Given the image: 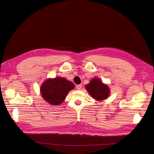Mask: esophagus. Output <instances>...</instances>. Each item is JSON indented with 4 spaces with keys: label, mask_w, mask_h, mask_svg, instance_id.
Masks as SVG:
<instances>
[{
    "label": "esophagus",
    "mask_w": 154,
    "mask_h": 154,
    "mask_svg": "<svg viewBox=\"0 0 154 154\" xmlns=\"http://www.w3.org/2000/svg\"><path fill=\"white\" fill-rule=\"evenodd\" d=\"M76 88L78 90H80L82 88V85H78L76 86Z\"/></svg>",
    "instance_id": "esophagus-1"
}]
</instances>
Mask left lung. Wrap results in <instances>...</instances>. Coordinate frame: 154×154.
I'll list each match as a JSON object with an SVG mask.
<instances>
[{
    "mask_svg": "<svg viewBox=\"0 0 154 154\" xmlns=\"http://www.w3.org/2000/svg\"><path fill=\"white\" fill-rule=\"evenodd\" d=\"M85 88L94 99L97 101L106 100L109 95V88L98 78H95L86 85Z\"/></svg>",
    "mask_w": 154,
    "mask_h": 154,
    "instance_id": "obj_1",
    "label": "left lung"
}]
</instances>
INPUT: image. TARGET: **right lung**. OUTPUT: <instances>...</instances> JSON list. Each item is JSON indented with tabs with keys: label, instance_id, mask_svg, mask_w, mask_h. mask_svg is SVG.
<instances>
[{
	"label": "right lung",
	"instance_id": "add662e5",
	"mask_svg": "<svg viewBox=\"0 0 154 154\" xmlns=\"http://www.w3.org/2000/svg\"><path fill=\"white\" fill-rule=\"evenodd\" d=\"M74 88V83L64 78L57 77L45 81L40 88L43 98L49 104L58 106L63 103L68 92Z\"/></svg>",
	"mask_w": 154,
	"mask_h": 154
}]
</instances>
